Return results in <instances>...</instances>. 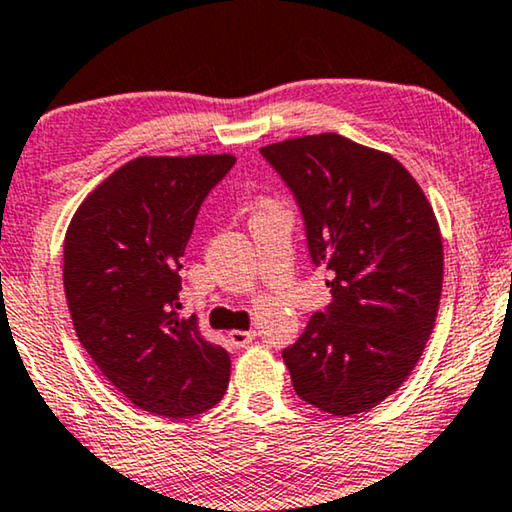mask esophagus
Wrapping results in <instances>:
<instances>
[{"instance_id":"1","label":"esophagus","mask_w":512,"mask_h":512,"mask_svg":"<svg viewBox=\"0 0 512 512\" xmlns=\"http://www.w3.org/2000/svg\"><path fill=\"white\" fill-rule=\"evenodd\" d=\"M257 336L255 329H232L229 331V343L234 345V348H246V345L253 341V338Z\"/></svg>"}]
</instances>
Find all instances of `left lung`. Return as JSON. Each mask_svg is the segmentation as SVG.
<instances>
[{"mask_svg":"<svg viewBox=\"0 0 512 512\" xmlns=\"http://www.w3.org/2000/svg\"><path fill=\"white\" fill-rule=\"evenodd\" d=\"M262 155L297 197L334 297L283 350L294 392L329 415L366 413L406 383L436 325L443 239L434 208L399 160L341 134L285 139Z\"/></svg>","mask_w":512,"mask_h":512,"instance_id":"obj_1","label":"left lung"}]
</instances>
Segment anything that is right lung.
I'll list each match as a JSON object with an SVG mask.
<instances>
[{"label": "right lung", "mask_w": 512, "mask_h": 512, "mask_svg": "<svg viewBox=\"0 0 512 512\" xmlns=\"http://www.w3.org/2000/svg\"><path fill=\"white\" fill-rule=\"evenodd\" d=\"M222 155H143L115 169L64 236V294L78 341L125 397L148 413L192 417L225 397L232 359L194 315H178L201 201L234 167Z\"/></svg>", "instance_id": "add662e5"}]
</instances>
